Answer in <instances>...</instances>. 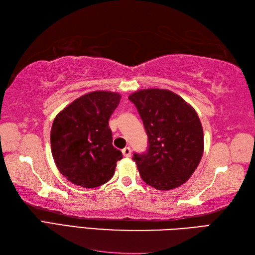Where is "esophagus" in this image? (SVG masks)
Segmentation results:
<instances>
[{"label":"esophagus","instance_id":"obj_1","mask_svg":"<svg viewBox=\"0 0 255 255\" xmlns=\"http://www.w3.org/2000/svg\"><path fill=\"white\" fill-rule=\"evenodd\" d=\"M122 153H123V156L124 157H131V153H132V150H131V148L129 147H126L124 149H122Z\"/></svg>","mask_w":255,"mask_h":255}]
</instances>
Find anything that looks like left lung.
I'll use <instances>...</instances> for the list:
<instances>
[{"label":"left lung","mask_w":255,"mask_h":255,"mask_svg":"<svg viewBox=\"0 0 255 255\" xmlns=\"http://www.w3.org/2000/svg\"><path fill=\"white\" fill-rule=\"evenodd\" d=\"M128 99L148 136L145 153H134L140 177L159 190L174 189L189 179L202 158L203 129L195 109L175 93L145 89Z\"/></svg>","instance_id":"obj_1"}]
</instances>
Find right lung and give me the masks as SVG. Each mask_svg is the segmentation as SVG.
<instances>
[{
    "label": "right lung",
    "mask_w": 255,
    "mask_h": 255,
    "mask_svg": "<svg viewBox=\"0 0 255 255\" xmlns=\"http://www.w3.org/2000/svg\"><path fill=\"white\" fill-rule=\"evenodd\" d=\"M119 93L91 92L56 116L51 129L52 154L59 172L81 187H98L114 176L122 152L113 146L109 118Z\"/></svg>",
    "instance_id": "1"
}]
</instances>
